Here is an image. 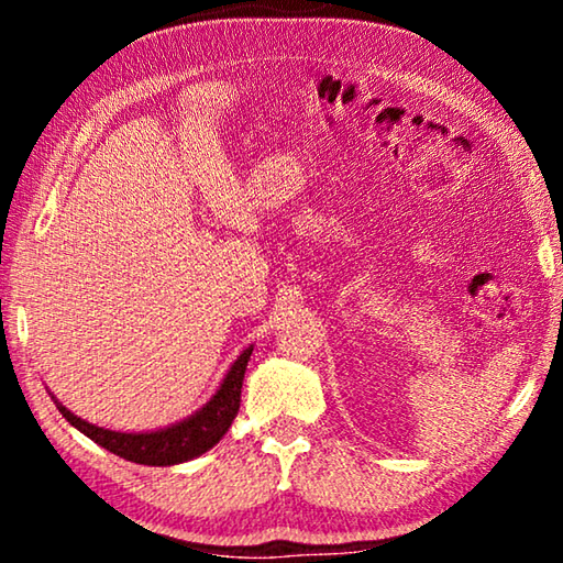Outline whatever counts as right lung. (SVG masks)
<instances>
[{"label":"right lung","mask_w":563,"mask_h":563,"mask_svg":"<svg viewBox=\"0 0 563 563\" xmlns=\"http://www.w3.org/2000/svg\"><path fill=\"white\" fill-rule=\"evenodd\" d=\"M253 347H245L241 352L231 369H228L225 379L218 387V393L208 399V402L198 409L196 415L178 424H170L166 430L156 432H113L103 430V427L89 424L87 419L76 417L69 412L62 402H56V409L66 417V422L74 424L76 430L84 432L103 450L113 452L123 460L136 462V464H148V466H170L194 460V456H201L203 452L211 450L213 444L221 442V437L228 432V427L233 424V419L241 409V387L245 377L247 360H251Z\"/></svg>","instance_id":"right-lung-1"}]
</instances>
